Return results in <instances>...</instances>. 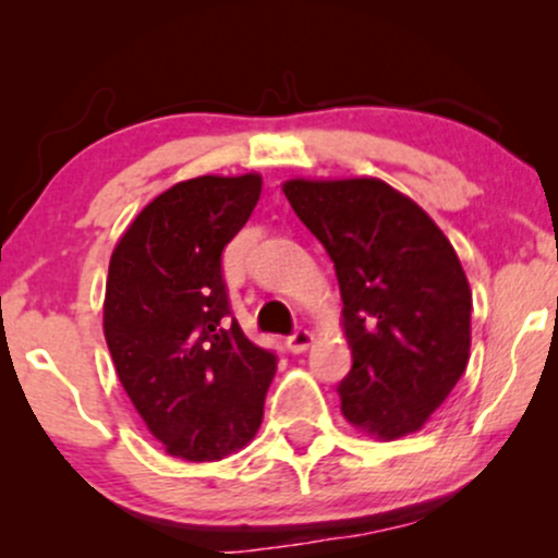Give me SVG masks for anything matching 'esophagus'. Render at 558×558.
Instances as JSON below:
<instances>
[{"label":"esophagus","instance_id":"34e87169","mask_svg":"<svg viewBox=\"0 0 558 558\" xmlns=\"http://www.w3.org/2000/svg\"><path fill=\"white\" fill-rule=\"evenodd\" d=\"M312 341H315V338H312L310 330H306V328H296V330L291 332V336H288L286 345H288V351H293V354H301V351L310 349Z\"/></svg>","mask_w":558,"mask_h":558}]
</instances>
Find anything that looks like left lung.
<instances>
[{"label":"left lung","mask_w":558,"mask_h":558,"mask_svg":"<svg viewBox=\"0 0 558 558\" xmlns=\"http://www.w3.org/2000/svg\"><path fill=\"white\" fill-rule=\"evenodd\" d=\"M336 265L349 341L343 417L375 438L420 430L470 362L472 291L430 215L377 178L283 183Z\"/></svg>","instance_id":"8db88e82"}]
</instances>
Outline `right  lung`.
<instances>
[{
  "instance_id": "right-lung-1",
  "label": "right lung",
  "mask_w": 558,
  "mask_h": 558,
  "mask_svg": "<svg viewBox=\"0 0 558 558\" xmlns=\"http://www.w3.org/2000/svg\"><path fill=\"white\" fill-rule=\"evenodd\" d=\"M262 194L257 172L175 183L114 246L105 338L149 433L170 457L217 462L254 438L278 356L230 317L222 248Z\"/></svg>"
}]
</instances>
